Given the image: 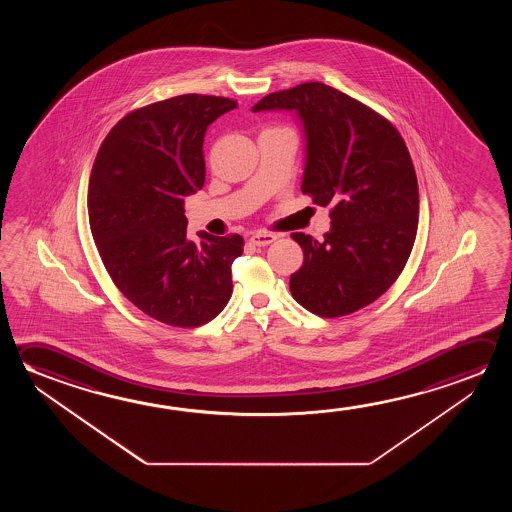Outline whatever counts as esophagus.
<instances>
[{
  "mask_svg": "<svg viewBox=\"0 0 512 512\" xmlns=\"http://www.w3.org/2000/svg\"><path fill=\"white\" fill-rule=\"evenodd\" d=\"M277 234H271V232H257V234L250 235V243L253 246H268V244L277 241Z\"/></svg>",
  "mask_w": 512,
  "mask_h": 512,
  "instance_id": "obj_1",
  "label": "esophagus"
}]
</instances>
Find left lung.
<instances>
[{"label": "left lung", "instance_id": "obj_1", "mask_svg": "<svg viewBox=\"0 0 512 512\" xmlns=\"http://www.w3.org/2000/svg\"><path fill=\"white\" fill-rule=\"evenodd\" d=\"M298 112L307 135L302 193L330 207L332 228L302 246L294 300L321 318L375 302L400 277L418 232V178L400 132L377 110L330 85L307 82L264 96L260 110Z\"/></svg>", "mask_w": 512, "mask_h": 512}]
</instances>
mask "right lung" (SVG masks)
Instances as JSON below:
<instances>
[{"label": "right lung", "mask_w": 512, "mask_h": 512, "mask_svg": "<svg viewBox=\"0 0 512 512\" xmlns=\"http://www.w3.org/2000/svg\"><path fill=\"white\" fill-rule=\"evenodd\" d=\"M235 107L203 94L155 101L119 119L94 160L87 210L103 266L128 302L171 327L209 323L232 296L243 237L191 241L184 196L205 182L207 126Z\"/></svg>", "instance_id": "right-lung-1"}]
</instances>
